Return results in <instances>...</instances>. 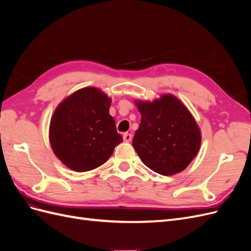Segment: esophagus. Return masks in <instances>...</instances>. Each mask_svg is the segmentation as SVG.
Segmentation results:
<instances>
[{
    "instance_id": "obj_1",
    "label": "esophagus",
    "mask_w": 251,
    "mask_h": 251,
    "mask_svg": "<svg viewBox=\"0 0 251 251\" xmlns=\"http://www.w3.org/2000/svg\"><path fill=\"white\" fill-rule=\"evenodd\" d=\"M123 140H124V142H126V143L131 142V140H132V134H131V133H124Z\"/></svg>"
}]
</instances>
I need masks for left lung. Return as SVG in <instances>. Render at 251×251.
<instances>
[{
  "instance_id": "obj_1",
  "label": "left lung",
  "mask_w": 251,
  "mask_h": 251,
  "mask_svg": "<svg viewBox=\"0 0 251 251\" xmlns=\"http://www.w3.org/2000/svg\"><path fill=\"white\" fill-rule=\"evenodd\" d=\"M141 112L132 146L143 163L160 175L179 173L197 155L200 129L191 112L173 95L152 102L135 101Z\"/></svg>"
}]
</instances>
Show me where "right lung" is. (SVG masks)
I'll use <instances>...</instances> for the list:
<instances>
[{
	"label": "right lung",
	"instance_id": "1",
	"mask_svg": "<svg viewBox=\"0 0 251 251\" xmlns=\"http://www.w3.org/2000/svg\"><path fill=\"white\" fill-rule=\"evenodd\" d=\"M111 99L87 86L64 99L55 109L49 137L55 155L76 172L103 165L123 141L109 115Z\"/></svg>",
	"mask_w": 251,
	"mask_h": 251
}]
</instances>
